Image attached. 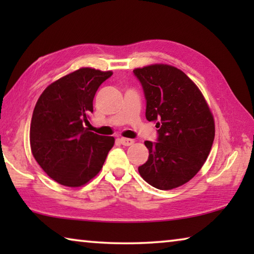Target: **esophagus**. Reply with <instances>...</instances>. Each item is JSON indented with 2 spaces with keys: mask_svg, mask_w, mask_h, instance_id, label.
<instances>
[{
  "mask_svg": "<svg viewBox=\"0 0 254 254\" xmlns=\"http://www.w3.org/2000/svg\"><path fill=\"white\" fill-rule=\"evenodd\" d=\"M120 142H121V144L126 145V147H128V145H132L134 143V140L127 139V137H121V139H120Z\"/></svg>",
  "mask_w": 254,
  "mask_h": 254,
  "instance_id": "34e87169",
  "label": "esophagus"
}]
</instances>
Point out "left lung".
I'll return each instance as SVG.
<instances>
[{
	"mask_svg": "<svg viewBox=\"0 0 254 254\" xmlns=\"http://www.w3.org/2000/svg\"><path fill=\"white\" fill-rule=\"evenodd\" d=\"M133 72L143 88L145 118L158 128L157 142H144L149 158L139 174L161 190L177 188L208 157L215 136L213 115L198 87L178 68L156 64Z\"/></svg>",
	"mask_w": 254,
	"mask_h": 254,
	"instance_id": "8db88e82",
	"label": "left lung"
}]
</instances>
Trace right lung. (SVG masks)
<instances>
[{"mask_svg":"<svg viewBox=\"0 0 254 254\" xmlns=\"http://www.w3.org/2000/svg\"><path fill=\"white\" fill-rule=\"evenodd\" d=\"M113 72L80 68L54 81L34 106L30 145L34 159L50 178L79 187L100 173L113 136L98 135L84 127L93 113V100Z\"/></svg>","mask_w":254,"mask_h":254,"instance_id":"right-lung-1","label":"right lung"}]
</instances>
